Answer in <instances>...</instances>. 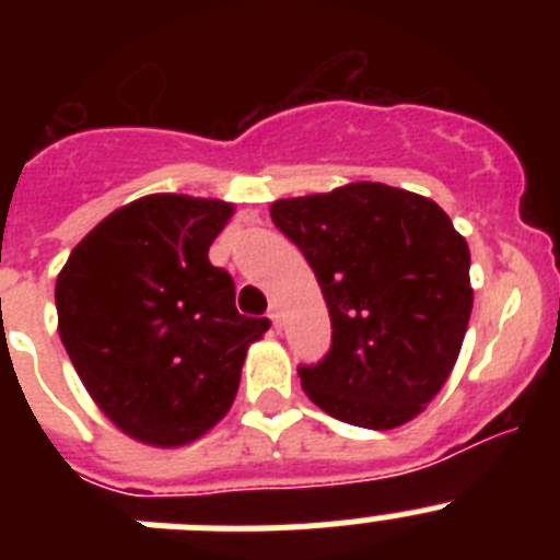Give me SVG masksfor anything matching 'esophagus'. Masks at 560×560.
Masks as SVG:
<instances>
[{
  "instance_id": "esophagus-1",
  "label": "esophagus",
  "mask_w": 560,
  "mask_h": 560,
  "mask_svg": "<svg viewBox=\"0 0 560 560\" xmlns=\"http://www.w3.org/2000/svg\"><path fill=\"white\" fill-rule=\"evenodd\" d=\"M269 319H271V325H275V330H280V325H283V314H280V305L277 303H271Z\"/></svg>"
}]
</instances>
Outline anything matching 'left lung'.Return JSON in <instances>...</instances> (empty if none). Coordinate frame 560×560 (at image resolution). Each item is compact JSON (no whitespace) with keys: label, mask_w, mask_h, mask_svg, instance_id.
<instances>
[{"label":"left lung","mask_w":560,"mask_h":560,"mask_svg":"<svg viewBox=\"0 0 560 560\" xmlns=\"http://www.w3.org/2000/svg\"><path fill=\"white\" fill-rule=\"evenodd\" d=\"M269 212L314 269L334 328L330 353L300 368L305 395L373 432L418 418L452 375L474 308L471 252L452 219L381 182L277 199Z\"/></svg>","instance_id":"left-lung-1"}]
</instances>
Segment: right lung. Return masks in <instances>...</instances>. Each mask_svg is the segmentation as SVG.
<instances>
[{
  "mask_svg": "<svg viewBox=\"0 0 560 560\" xmlns=\"http://www.w3.org/2000/svg\"><path fill=\"white\" fill-rule=\"evenodd\" d=\"M232 212L221 199L151 192L108 212L58 271L63 348L97 409L137 443L205 438L269 330L237 314L232 277L210 264Z\"/></svg>",
  "mask_w": 560,
  "mask_h": 560,
  "instance_id": "obj_1",
  "label": "right lung"
}]
</instances>
